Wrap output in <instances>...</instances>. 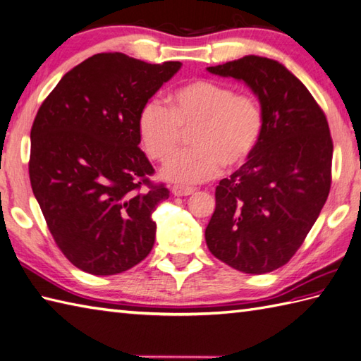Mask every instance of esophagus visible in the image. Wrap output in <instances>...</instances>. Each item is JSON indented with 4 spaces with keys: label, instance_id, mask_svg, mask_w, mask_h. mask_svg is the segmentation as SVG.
<instances>
[{
    "label": "esophagus",
    "instance_id": "esophagus-1",
    "mask_svg": "<svg viewBox=\"0 0 361 361\" xmlns=\"http://www.w3.org/2000/svg\"><path fill=\"white\" fill-rule=\"evenodd\" d=\"M195 191H196V188H193V187H183V185H174L171 188V193L174 196H190V195H193Z\"/></svg>",
    "mask_w": 361,
    "mask_h": 361
}]
</instances>
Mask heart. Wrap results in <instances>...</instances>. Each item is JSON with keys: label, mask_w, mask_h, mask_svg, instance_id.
Instances as JSON below:
<instances>
[{"label": "heart", "mask_w": 361, "mask_h": 361, "mask_svg": "<svg viewBox=\"0 0 361 361\" xmlns=\"http://www.w3.org/2000/svg\"><path fill=\"white\" fill-rule=\"evenodd\" d=\"M168 108L156 100L143 105L137 133L147 154L165 162L177 149L181 133L192 130L193 149L168 160L162 178L176 183H197L214 178L222 165L235 168L250 157L262 131V111L248 94H235L228 85L193 80L168 95Z\"/></svg>", "instance_id": "obj_1"}]
</instances>
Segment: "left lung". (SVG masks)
<instances>
[{"mask_svg": "<svg viewBox=\"0 0 361 361\" xmlns=\"http://www.w3.org/2000/svg\"><path fill=\"white\" fill-rule=\"evenodd\" d=\"M207 71L244 82L262 111L253 153L216 187L207 247L239 271L267 274L301 247L329 195V125L307 87L276 60L245 55Z\"/></svg>", "mask_w": 361, "mask_h": 361, "instance_id": "left-lung-1", "label": "left lung"}]
</instances>
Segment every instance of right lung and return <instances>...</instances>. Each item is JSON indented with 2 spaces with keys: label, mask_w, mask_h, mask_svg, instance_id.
Instances as JSON below:
<instances>
[{
  "label": "right lung",
  "mask_w": 361,
  "mask_h": 361,
  "mask_svg": "<svg viewBox=\"0 0 361 361\" xmlns=\"http://www.w3.org/2000/svg\"><path fill=\"white\" fill-rule=\"evenodd\" d=\"M180 61L95 54L61 77L30 130V185L63 255L86 274H122L154 245V173L139 148L140 108ZM149 187L148 190L142 188Z\"/></svg>",
  "instance_id": "obj_1"
}]
</instances>
